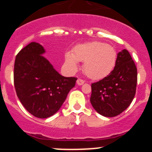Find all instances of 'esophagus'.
<instances>
[{
  "label": "esophagus",
  "mask_w": 152,
  "mask_h": 152,
  "mask_svg": "<svg viewBox=\"0 0 152 152\" xmlns=\"http://www.w3.org/2000/svg\"><path fill=\"white\" fill-rule=\"evenodd\" d=\"M84 80H82V79H77V85H82L83 84H84Z\"/></svg>",
  "instance_id": "34e87169"
}]
</instances>
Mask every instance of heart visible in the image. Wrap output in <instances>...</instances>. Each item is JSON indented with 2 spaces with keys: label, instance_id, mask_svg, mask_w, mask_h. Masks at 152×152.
<instances>
[{
  "label": "heart",
  "instance_id": "b5f03b06",
  "mask_svg": "<svg viewBox=\"0 0 152 152\" xmlns=\"http://www.w3.org/2000/svg\"><path fill=\"white\" fill-rule=\"evenodd\" d=\"M116 61V52L113 47L101 42H91L75 46L73 53L67 52L65 62L75 72L77 61L84 62V71L93 80L107 77L113 69Z\"/></svg>",
  "mask_w": 152,
  "mask_h": 152
}]
</instances>
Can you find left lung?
<instances>
[{
	"instance_id": "left-lung-1",
	"label": "left lung",
	"mask_w": 152,
	"mask_h": 152,
	"mask_svg": "<svg viewBox=\"0 0 152 152\" xmlns=\"http://www.w3.org/2000/svg\"><path fill=\"white\" fill-rule=\"evenodd\" d=\"M136 84V66L129 52L123 49L117 54L115 68L110 75L91 84V104L102 116H117L132 103Z\"/></svg>"
}]
</instances>
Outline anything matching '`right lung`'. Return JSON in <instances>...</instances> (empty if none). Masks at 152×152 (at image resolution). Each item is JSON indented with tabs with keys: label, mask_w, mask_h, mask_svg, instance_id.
<instances>
[{
	"label": "right lung",
	"mask_w": 152,
	"mask_h": 152,
	"mask_svg": "<svg viewBox=\"0 0 152 152\" xmlns=\"http://www.w3.org/2000/svg\"><path fill=\"white\" fill-rule=\"evenodd\" d=\"M45 49L33 42L16 56L13 81L17 95L26 110L37 118L54 115L75 86L77 77L60 75L42 55Z\"/></svg>",
	"instance_id": "right-lung-1"
}]
</instances>
